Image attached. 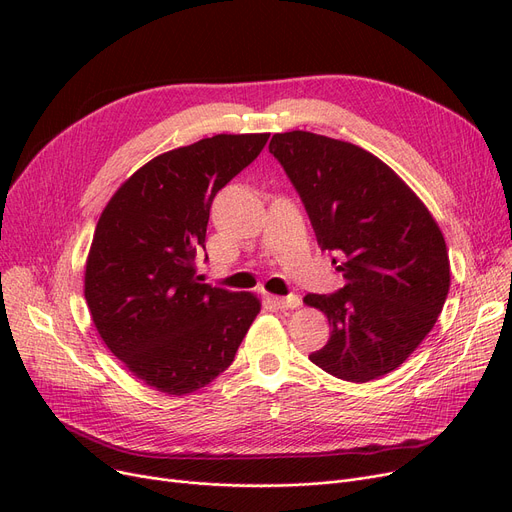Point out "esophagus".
I'll use <instances>...</instances> for the list:
<instances>
[{"label":"esophagus","instance_id":"1","mask_svg":"<svg viewBox=\"0 0 512 512\" xmlns=\"http://www.w3.org/2000/svg\"><path fill=\"white\" fill-rule=\"evenodd\" d=\"M274 303L280 309H297L301 305L299 294H288V297H274Z\"/></svg>","mask_w":512,"mask_h":512}]
</instances>
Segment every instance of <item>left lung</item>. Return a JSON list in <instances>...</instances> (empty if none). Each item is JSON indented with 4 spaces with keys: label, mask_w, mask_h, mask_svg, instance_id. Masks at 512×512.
Masks as SVG:
<instances>
[{
    "label": "left lung",
    "mask_w": 512,
    "mask_h": 512,
    "mask_svg": "<svg viewBox=\"0 0 512 512\" xmlns=\"http://www.w3.org/2000/svg\"><path fill=\"white\" fill-rule=\"evenodd\" d=\"M270 153L307 209L321 251L346 284L307 294L330 340L309 359L346 382L394 371L434 328L450 288L444 236L432 213L369 151L321 134H274Z\"/></svg>",
    "instance_id": "left-lung-1"
}]
</instances>
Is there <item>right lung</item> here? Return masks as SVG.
Returning <instances> with one entry per match:
<instances>
[{
	"label": "right lung",
	"mask_w": 512,
	"mask_h": 512,
	"mask_svg": "<svg viewBox=\"0 0 512 512\" xmlns=\"http://www.w3.org/2000/svg\"><path fill=\"white\" fill-rule=\"evenodd\" d=\"M270 134H215L157 155L103 209L85 272V299L107 348L147 386L195 392L230 367L261 303L201 284L218 191L261 153Z\"/></svg>",
	"instance_id": "add662e5"
}]
</instances>
